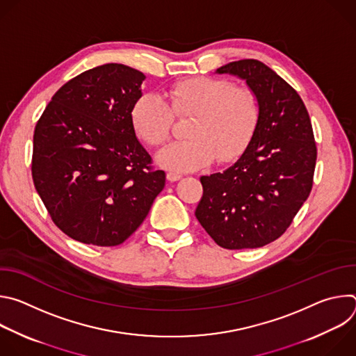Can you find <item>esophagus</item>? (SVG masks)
Listing matches in <instances>:
<instances>
[{"instance_id":"34e87169","label":"esophagus","mask_w":356,"mask_h":356,"mask_svg":"<svg viewBox=\"0 0 356 356\" xmlns=\"http://www.w3.org/2000/svg\"><path fill=\"white\" fill-rule=\"evenodd\" d=\"M166 177H168L169 181H177V180L181 179V175H180V173H176V172H169V173L166 175Z\"/></svg>"}]
</instances>
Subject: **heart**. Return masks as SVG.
<instances>
[{
	"label": "heart",
	"instance_id": "1",
	"mask_svg": "<svg viewBox=\"0 0 356 356\" xmlns=\"http://www.w3.org/2000/svg\"><path fill=\"white\" fill-rule=\"evenodd\" d=\"M176 118H188V139L175 142L158 155L172 170L188 172L238 159L258 128L261 106L250 87L218 77L181 80L168 91V104L155 94H142L132 106L134 131L149 146H162L172 135Z\"/></svg>",
	"mask_w": 356,
	"mask_h": 356
}]
</instances>
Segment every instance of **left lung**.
Listing matches in <instances>:
<instances>
[{"label": "left lung", "instance_id": "8db88e82", "mask_svg": "<svg viewBox=\"0 0 356 356\" xmlns=\"http://www.w3.org/2000/svg\"><path fill=\"white\" fill-rule=\"evenodd\" d=\"M217 73L246 80L258 94L261 117L231 168L200 177L195 217L221 248H261L284 234L313 188L317 146L310 115L297 91L259 60L231 62Z\"/></svg>", "mask_w": 356, "mask_h": 356}]
</instances>
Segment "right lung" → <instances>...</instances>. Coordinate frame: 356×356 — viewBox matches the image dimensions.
<instances>
[{"instance_id":"add662e5","label":"right lung","mask_w":356,"mask_h":356,"mask_svg":"<svg viewBox=\"0 0 356 356\" xmlns=\"http://www.w3.org/2000/svg\"><path fill=\"white\" fill-rule=\"evenodd\" d=\"M143 80L125 65L97 66L63 84L36 122L35 188L55 225L79 242L122 243L165 187L131 122Z\"/></svg>"}]
</instances>
